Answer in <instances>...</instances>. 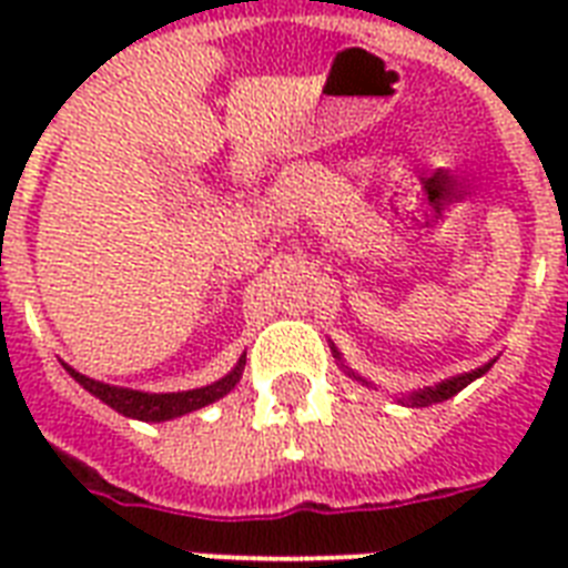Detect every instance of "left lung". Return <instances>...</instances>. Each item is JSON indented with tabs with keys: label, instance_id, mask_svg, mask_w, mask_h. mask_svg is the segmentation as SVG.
Wrapping results in <instances>:
<instances>
[{
	"label": "left lung",
	"instance_id": "obj_1",
	"mask_svg": "<svg viewBox=\"0 0 568 568\" xmlns=\"http://www.w3.org/2000/svg\"><path fill=\"white\" fill-rule=\"evenodd\" d=\"M333 354L338 356L336 347H333ZM489 368H493V363L480 365V368H475V372H468V374H457V377L442 379L439 386H427V388H422V392L409 395V400H406V404H409V406H430V404H439V400H448V397H454L457 392H463V388H466L471 379H477L480 374L489 372Z\"/></svg>",
	"mask_w": 568,
	"mask_h": 568
}]
</instances>
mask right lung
<instances>
[{"instance_id": "1", "label": "right lung", "mask_w": 568, "mask_h": 568, "mask_svg": "<svg viewBox=\"0 0 568 568\" xmlns=\"http://www.w3.org/2000/svg\"><path fill=\"white\" fill-rule=\"evenodd\" d=\"M67 368V365H64ZM70 377L84 386L91 395H97L102 404H109L111 409L129 415V418H141V422H171V418H180L185 413H194L200 406L212 404L217 397H223L230 388H235V383L241 379L244 372V356L235 365V372H230L223 379L212 383V386L191 388V392H171V395H146V392H135V388H118L109 386V383H97V379L84 377V374L67 368Z\"/></svg>"}]
</instances>
